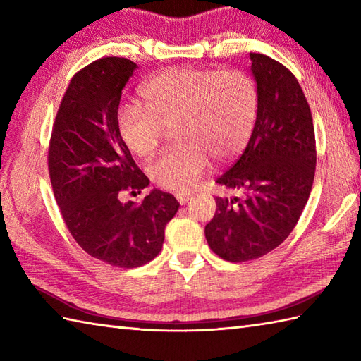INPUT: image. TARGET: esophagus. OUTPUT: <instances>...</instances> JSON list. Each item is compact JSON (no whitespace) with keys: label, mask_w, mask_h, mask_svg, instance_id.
Segmentation results:
<instances>
[{"label":"esophagus","mask_w":361,"mask_h":361,"mask_svg":"<svg viewBox=\"0 0 361 361\" xmlns=\"http://www.w3.org/2000/svg\"><path fill=\"white\" fill-rule=\"evenodd\" d=\"M175 197H176V200H178L180 204H185L190 200V198H192V195L188 194V192H176Z\"/></svg>","instance_id":"obj_1"}]
</instances>
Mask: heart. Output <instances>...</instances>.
Segmentation results:
<instances>
[{
  "label": "heart",
  "mask_w": 361,
  "mask_h": 361,
  "mask_svg": "<svg viewBox=\"0 0 361 361\" xmlns=\"http://www.w3.org/2000/svg\"><path fill=\"white\" fill-rule=\"evenodd\" d=\"M141 99L145 109L118 110L119 136L135 155L150 157L175 127L180 142L153 161L149 175L178 192L195 185L209 158L224 163L247 147L259 106L255 80L239 70L169 68L144 83Z\"/></svg>",
  "instance_id": "obj_1"
}]
</instances>
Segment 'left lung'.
I'll return each instance as SVG.
<instances>
[{"instance_id": "obj_1", "label": "left lung", "mask_w": 361, "mask_h": 361, "mask_svg": "<svg viewBox=\"0 0 361 361\" xmlns=\"http://www.w3.org/2000/svg\"><path fill=\"white\" fill-rule=\"evenodd\" d=\"M257 82L255 130L239 159L216 180L242 197H216L204 226L211 250L228 262H247L278 248L309 200L317 166L312 111L288 68L250 52Z\"/></svg>"}]
</instances>
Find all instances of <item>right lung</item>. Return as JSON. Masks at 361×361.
Instances as JSON below:
<instances>
[{
	"label": "right lung",
	"mask_w": 361,
	"mask_h": 361,
	"mask_svg": "<svg viewBox=\"0 0 361 361\" xmlns=\"http://www.w3.org/2000/svg\"><path fill=\"white\" fill-rule=\"evenodd\" d=\"M136 63L102 57L73 75L52 124L48 171L68 231L102 262L136 268L155 259L180 203L153 189L141 203L121 192L149 186L118 132V106Z\"/></svg>",
	"instance_id": "1"
}]
</instances>
